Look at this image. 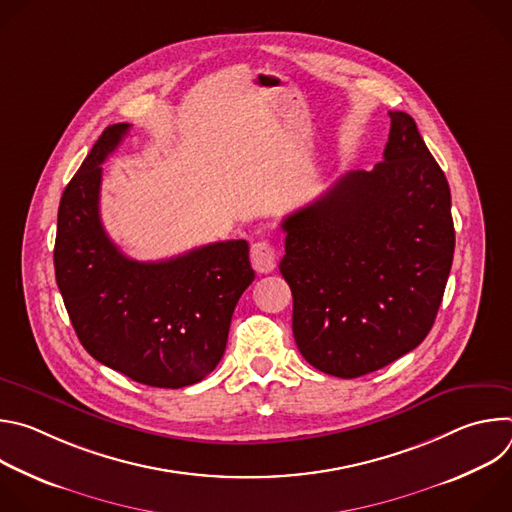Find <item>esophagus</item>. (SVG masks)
<instances>
[{"mask_svg": "<svg viewBox=\"0 0 512 512\" xmlns=\"http://www.w3.org/2000/svg\"><path fill=\"white\" fill-rule=\"evenodd\" d=\"M279 253L269 241H259L251 245V265L259 273H271L277 265Z\"/></svg>", "mask_w": 512, "mask_h": 512, "instance_id": "1", "label": "esophagus"}]
</instances>
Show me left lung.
Wrapping results in <instances>:
<instances>
[{
  "label": "left lung",
  "mask_w": 512,
  "mask_h": 512,
  "mask_svg": "<svg viewBox=\"0 0 512 512\" xmlns=\"http://www.w3.org/2000/svg\"><path fill=\"white\" fill-rule=\"evenodd\" d=\"M389 117L383 162L344 174L281 223L296 344L340 379L379 371L423 342L454 259L448 180L415 121Z\"/></svg>",
  "instance_id": "1"
}]
</instances>
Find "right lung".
<instances>
[{
  "label": "right lung",
  "instance_id": "1",
  "mask_svg": "<svg viewBox=\"0 0 512 512\" xmlns=\"http://www.w3.org/2000/svg\"><path fill=\"white\" fill-rule=\"evenodd\" d=\"M129 123L109 125L62 192L54 271L85 350L135 383L180 389L221 362L231 318L255 279L247 241H221L164 261H135L99 216L101 164Z\"/></svg>",
  "mask_w": 512,
  "mask_h": 512
}]
</instances>
